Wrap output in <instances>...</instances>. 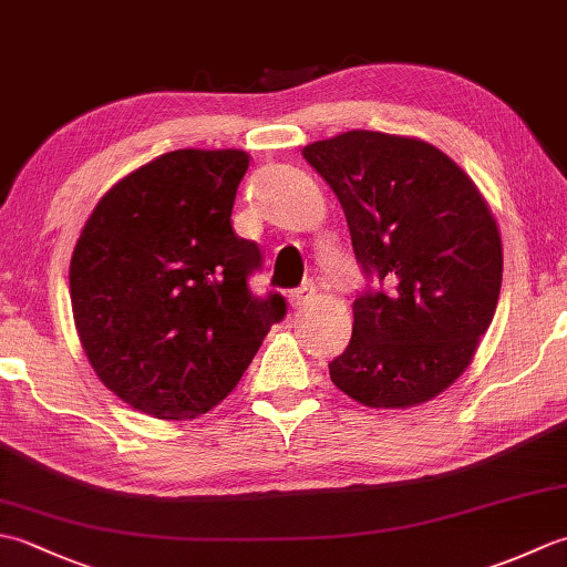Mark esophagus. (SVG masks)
Returning a JSON list of instances; mask_svg holds the SVG:
<instances>
[{
  "label": "esophagus",
  "instance_id": "34e87169",
  "mask_svg": "<svg viewBox=\"0 0 567 567\" xmlns=\"http://www.w3.org/2000/svg\"><path fill=\"white\" fill-rule=\"evenodd\" d=\"M315 297H317V287L315 285H302V287H297V290L287 295V302H290L292 309H302L309 302H315Z\"/></svg>",
  "mask_w": 567,
  "mask_h": 567
}]
</instances>
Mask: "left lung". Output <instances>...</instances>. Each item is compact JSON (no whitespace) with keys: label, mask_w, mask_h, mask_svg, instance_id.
Wrapping results in <instances>:
<instances>
[{"label":"left lung","mask_w":567,"mask_h":567,"mask_svg":"<svg viewBox=\"0 0 567 567\" xmlns=\"http://www.w3.org/2000/svg\"><path fill=\"white\" fill-rule=\"evenodd\" d=\"M302 155L339 197L360 268L382 285L353 302L333 384L372 409L433 400L463 375L497 309L502 238L485 197L421 138L346 131Z\"/></svg>","instance_id":"left-lung-1"}]
</instances>
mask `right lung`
<instances>
[{"instance_id": "add662e5", "label": "right lung", "mask_w": 567, "mask_h": 567, "mask_svg": "<svg viewBox=\"0 0 567 567\" xmlns=\"http://www.w3.org/2000/svg\"><path fill=\"white\" fill-rule=\"evenodd\" d=\"M244 151L183 148L106 192L70 260L72 317L97 378L155 419H195L231 392L285 297H256L260 248L236 236Z\"/></svg>"}]
</instances>
